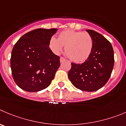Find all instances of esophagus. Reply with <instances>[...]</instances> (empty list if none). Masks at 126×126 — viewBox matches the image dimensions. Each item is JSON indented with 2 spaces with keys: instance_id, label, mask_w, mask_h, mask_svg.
<instances>
[{
  "instance_id": "1",
  "label": "esophagus",
  "mask_w": 126,
  "mask_h": 126,
  "mask_svg": "<svg viewBox=\"0 0 126 126\" xmlns=\"http://www.w3.org/2000/svg\"><path fill=\"white\" fill-rule=\"evenodd\" d=\"M65 59L64 58V57H60V62H63L64 61H65Z\"/></svg>"
}]
</instances>
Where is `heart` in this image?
<instances>
[{
  "label": "heart",
  "mask_w": 126,
  "mask_h": 126,
  "mask_svg": "<svg viewBox=\"0 0 126 126\" xmlns=\"http://www.w3.org/2000/svg\"><path fill=\"white\" fill-rule=\"evenodd\" d=\"M49 47L59 54L65 46V52L72 61L76 63L85 62L90 56L93 48L92 36L87 32L68 29L58 34L57 39L52 37L49 40Z\"/></svg>",
  "instance_id": "obj_1"
}]
</instances>
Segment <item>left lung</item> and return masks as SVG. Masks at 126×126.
Masks as SVG:
<instances>
[{"mask_svg":"<svg viewBox=\"0 0 126 126\" xmlns=\"http://www.w3.org/2000/svg\"><path fill=\"white\" fill-rule=\"evenodd\" d=\"M92 36L90 56L82 64L72 62L68 77L73 85L85 92H94L108 81L114 64V51L109 41L98 32L86 30Z\"/></svg>","mask_w":126,"mask_h":126,"instance_id":"obj_1","label":"left lung"}]
</instances>
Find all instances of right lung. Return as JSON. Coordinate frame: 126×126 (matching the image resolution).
Here are the masks:
<instances>
[{"label":"right lung","mask_w":126,"mask_h":126,"mask_svg":"<svg viewBox=\"0 0 126 126\" xmlns=\"http://www.w3.org/2000/svg\"><path fill=\"white\" fill-rule=\"evenodd\" d=\"M57 29L34 30L23 35L12 51L13 79L23 90L36 92L47 88L60 66V57L49 48V40Z\"/></svg>","instance_id":"right-lung-1"}]
</instances>
